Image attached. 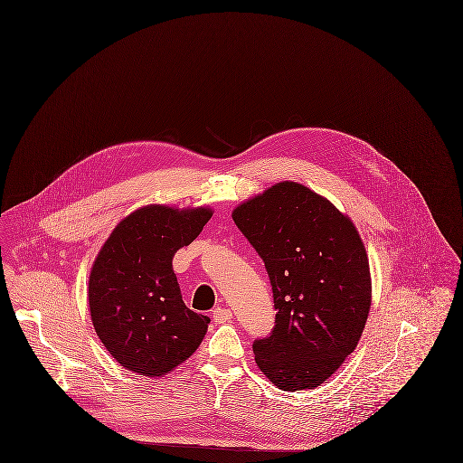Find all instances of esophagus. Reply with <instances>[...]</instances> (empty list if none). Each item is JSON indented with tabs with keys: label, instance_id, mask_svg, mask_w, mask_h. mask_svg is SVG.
I'll use <instances>...</instances> for the list:
<instances>
[{
	"label": "esophagus",
	"instance_id": "esophagus-1",
	"mask_svg": "<svg viewBox=\"0 0 463 463\" xmlns=\"http://www.w3.org/2000/svg\"><path fill=\"white\" fill-rule=\"evenodd\" d=\"M232 318V311L231 309H225V307H218V309H214V313H213V322L214 324H225V322H229Z\"/></svg>",
	"mask_w": 463,
	"mask_h": 463
}]
</instances>
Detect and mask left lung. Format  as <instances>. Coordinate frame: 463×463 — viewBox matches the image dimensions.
<instances>
[{
	"label": "left lung",
	"mask_w": 463,
	"mask_h": 463,
	"mask_svg": "<svg viewBox=\"0 0 463 463\" xmlns=\"http://www.w3.org/2000/svg\"><path fill=\"white\" fill-rule=\"evenodd\" d=\"M265 263L276 326L254 340L256 364L280 390L315 388L356 349L370 309L369 260L349 218L297 183L234 209Z\"/></svg>",
	"instance_id": "obj_1"
}]
</instances>
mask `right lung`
<instances>
[{
	"label": "right lung",
	"mask_w": 463,
	"mask_h": 463,
	"mask_svg": "<svg viewBox=\"0 0 463 463\" xmlns=\"http://www.w3.org/2000/svg\"><path fill=\"white\" fill-rule=\"evenodd\" d=\"M205 207L148 205L109 236L90 278L94 331L116 362L141 375H165L200 345L209 318L185 307L172 269L211 218Z\"/></svg>",
	"instance_id": "add662e5"
}]
</instances>
